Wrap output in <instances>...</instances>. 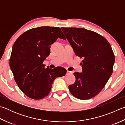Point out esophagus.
I'll use <instances>...</instances> for the list:
<instances>
[{"label":"esophagus","instance_id":"obj_1","mask_svg":"<svg viewBox=\"0 0 125 125\" xmlns=\"http://www.w3.org/2000/svg\"><path fill=\"white\" fill-rule=\"evenodd\" d=\"M67 74L68 75L72 74V72H70V71H69V70H67Z\"/></svg>","mask_w":125,"mask_h":125}]
</instances>
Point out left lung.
<instances>
[{
    "label": "left lung",
    "instance_id": "8db88e82",
    "mask_svg": "<svg viewBox=\"0 0 125 125\" xmlns=\"http://www.w3.org/2000/svg\"><path fill=\"white\" fill-rule=\"evenodd\" d=\"M75 55L83 58L82 73L74 75L76 80L69 86L76 98H92L104 88L113 73L115 56L109 42L96 32L82 28H61Z\"/></svg>",
    "mask_w": 125,
    "mask_h": 125
}]
</instances>
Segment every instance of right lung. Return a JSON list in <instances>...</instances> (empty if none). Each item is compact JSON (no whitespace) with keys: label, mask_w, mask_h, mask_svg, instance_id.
Instances as JSON below:
<instances>
[{"label":"right lung","mask_w":125,"mask_h":125,"mask_svg":"<svg viewBox=\"0 0 125 125\" xmlns=\"http://www.w3.org/2000/svg\"><path fill=\"white\" fill-rule=\"evenodd\" d=\"M58 38L65 39L60 28L40 27L25 31L13 45L10 67L20 89L30 98H44L54 80L66 74L64 68H45L43 64L50 53V46Z\"/></svg>","instance_id":"add662e5"}]
</instances>
